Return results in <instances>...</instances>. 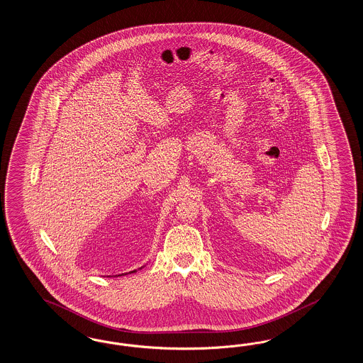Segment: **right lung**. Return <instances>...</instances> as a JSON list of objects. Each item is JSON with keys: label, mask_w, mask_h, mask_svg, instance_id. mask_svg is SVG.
<instances>
[{"label": "right lung", "mask_w": 363, "mask_h": 363, "mask_svg": "<svg viewBox=\"0 0 363 363\" xmlns=\"http://www.w3.org/2000/svg\"><path fill=\"white\" fill-rule=\"evenodd\" d=\"M143 267H140V269H143ZM140 269H138V270H140ZM135 272H137V270H133V272H130V273H129V274H132V273H135ZM128 274V273H123V275H126ZM122 274H118V275H116V277H121Z\"/></svg>", "instance_id": "add662e5"}]
</instances>
